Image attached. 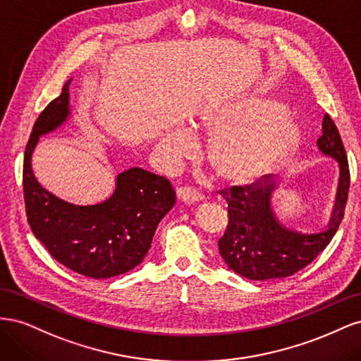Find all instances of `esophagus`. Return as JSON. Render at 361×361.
Masks as SVG:
<instances>
[{
	"mask_svg": "<svg viewBox=\"0 0 361 361\" xmlns=\"http://www.w3.org/2000/svg\"><path fill=\"white\" fill-rule=\"evenodd\" d=\"M176 195H178V200L187 203V204H192V203H197V202H202L204 199V195L199 191H195L192 188H188V187H182L176 191Z\"/></svg>",
	"mask_w": 361,
	"mask_h": 361,
	"instance_id": "34e87169",
	"label": "esophagus"
}]
</instances>
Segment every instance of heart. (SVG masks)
Here are the masks:
<instances>
[{
	"instance_id": "1",
	"label": "heart",
	"mask_w": 361,
	"mask_h": 361,
	"mask_svg": "<svg viewBox=\"0 0 361 361\" xmlns=\"http://www.w3.org/2000/svg\"><path fill=\"white\" fill-rule=\"evenodd\" d=\"M194 135H209L204 158L215 176L232 185L255 182L285 162L298 147L301 128L292 113L264 97L209 104L190 120ZM192 149L185 129H170L158 141L159 154L179 159Z\"/></svg>"
}]
</instances>
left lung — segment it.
I'll return each mask as SVG.
<instances>
[{
    "instance_id": "left-lung-1",
    "label": "left lung",
    "mask_w": 361,
    "mask_h": 361,
    "mask_svg": "<svg viewBox=\"0 0 361 361\" xmlns=\"http://www.w3.org/2000/svg\"><path fill=\"white\" fill-rule=\"evenodd\" d=\"M318 147L338 164V185L329 226L314 233H302L283 226L271 206L277 183L267 182L220 191L228 204V224L218 241L227 267L248 280L289 277L307 267L330 244L342 223L349 191V167L341 134L325 114Z\"/></svg>"
}]
</instances>
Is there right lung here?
Instances as JSON below:
<instances>
[{
  "label": "right lung",
  "mask_w": 361,
  "mask_h": 361,
  "mask_svg": "<svg viewBox=\"0 0 361 361\" xmlns=\"http://www.w3.org/2000/svg\"><path fill=\"white\" fill-rule=\"evenodd\" d=\"M69 80L61 94L37 117L24 155V200L32 233L61 265L104 280L134 269L146 257L157 226L176 192L158 174L133 167L116 176L114 192L96 204L64 202L37 182L31 158L39 138L71 117Z\"/></svg>",
  "instance_id": "right-lung-1"
}]
</instances>
